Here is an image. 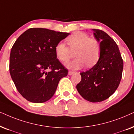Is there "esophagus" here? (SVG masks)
I'll list each match as a JSON object with an SVG mask.
<instances>
[{"label": "esophagus", "mask_w": 134, "mask_h": 134, "mask_svg": "<svg viewBox=\"0 0 134 134\" xmlns=\"http://www.w3.org/2000/svg\"><path fill=\"white\" fill-rule=\"evenodd\" d=\"M75 72H73V71H69L68 74L69 75H73L74 74H75Z\"/></svg>", "instance_id": "34e87169"}]
</instances>
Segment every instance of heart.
<instances>
[{"label": "heart", "mask_w": 134, "mask_h": 134, "mask_svg": "<svg viewBox=\"0 0 134 134\" xmlns=\"http://www.w3.org/2000/svg\"><path fill=\"white\" fill-rule=\"evenodd\" d=\"M66 41L69 48L64 43L59 42L55 46V53L60 62L66 63L70 58V50H76L75 56L76 58L66 64L68 68L77 70L86 64L87 67H91L99 60L101 49L97 40L90 38L85 33L76 32L69 37Z\"/></svg>", "instance_id": "obj_1"}]
</instances>
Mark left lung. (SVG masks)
Wrapping results in <instances>:
<instances>
[{
	"mask_svg": "<svg viewBox=\"0 0 134 134\" xmlns=\"http://www.w3.org/2000/svg\"><path fill=\"white\" fill-rule=\"evenodd\" d=\"M100 42V56L95 65L81 72V80L76 85L79 94L91 102H99L110 97L120 83L123 60L116 42L104 31L93 29Z\"/></svg>",
	"mask_w": 134,
	"mask_h": 134,
	"instance_id": "1",
	"label": "left lung"
}]
</instances>
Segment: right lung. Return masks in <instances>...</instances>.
Wrapping results in <instances>:
<instances>
[{
    "label": "right lung",
    "mask_w": 134,
    "mask_h": 134,
    "mask_svg": "<svg viewBox=\"0 0 134 134\" xmlns=\"http://www.w3.org/2000/svg\"><path fill=\"white\" fill-rule=\"evenodd\" d=\"M70 34L43 28L29 29L12 46L10 74L17 90L33 103H43L54 95L68 70L55 53V46Z\"/></svg>",
    "instance_id": "1"
}]
</instances>
